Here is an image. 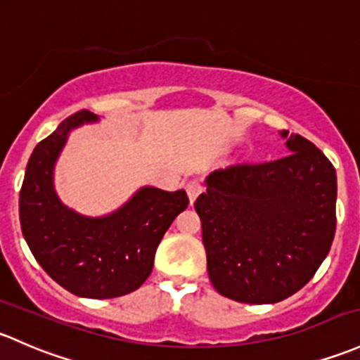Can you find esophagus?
I'll return each mask as SVG.
<instances>
[{
	"label": "esophagus",
	"mask_w": 360,
	"mask_h": 360,
	"mask_svg": "<svg viewBox=\"0 0 360 360\" xmlns=\"http://www.w3.org/2000/svg\"><path fill=\"white\" fill-rule=\"evenodd\" d=\"M186 193H188V198H190V203L193 205V203H195V200L198 198L200 193H202V184H200L196 179L188 181V183H186Z\"/></svg>",
	"instance_id": "esophagus-1"
}]
</instances>
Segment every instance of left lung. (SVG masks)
Wrapping results in <instances>:
<instances>
[{
    "instance_id": "1",
    "label": "left lung",
    "mask_w": 360,
    "mask_h": 360,
    "mask_svg": "<svg viewBox=\"0 0 360 360\" xmlns=\"http://www.w3.org/2000/svg\"><path fill=\"white\" fill-rule=\"evenodd\" d=\"M279 134L286 157L214 170L195 202L212 285L243 304H276L304 288L335 238V167L309 139Z\"/></svg>"
}]
</instances>
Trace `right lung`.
I'll use <instances>...</instances> for the list:
<instances>
[{
  "label": "right lung",
  "mask_w": 360,
  "mask_h": 360,
  "mask_svg": "<svg viewBox=\"0 0 360 360\" xmlns=\"http://www.w3.org/2000/svg\"><path fill=\"white\" fill-rule=\"evenodd\" d=\"M100 117L82 110L37 143L18 200L20 226L30 252L48 274L84 298H115L138 290L153 269L155 252L186 191L139 188L119 209L100 217L79 214L55 191V165L69 134Z\"/></svg>",
  "instance_id": "add662e5"
}]
</instances>
